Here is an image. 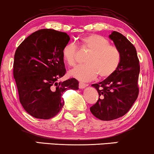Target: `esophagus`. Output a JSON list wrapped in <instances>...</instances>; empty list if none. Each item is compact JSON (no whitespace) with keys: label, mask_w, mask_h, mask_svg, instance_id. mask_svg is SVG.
<instances>
[{"label":"esophagus","mask_w":154,"mask_h":154,"mask_svg":"<svg viewBox=\"0 0 154 154\" xmlns=\"http://www.w3.org/2000/svg\"><path fill=\"white\" fill-rule=\"evenodd\" d=\"M87 86H88V85L84 84V83L79 82V88H86Z\"/></svg>","instance_id":"1"}]
</instances>
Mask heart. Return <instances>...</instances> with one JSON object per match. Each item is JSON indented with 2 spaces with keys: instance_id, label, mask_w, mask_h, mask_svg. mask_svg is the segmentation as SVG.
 I'll return each mask as SVG.
<instances>
[{
  "instance_id": "heart-1",
  "label": "heart",
  "mask_w": 154,
  "mask_h": 154,
  "mask_svg": "<svg viewBox=\"0 0 154 154\" xmlns=\"http://www.w3.org/2000/svg\"><path fill=\"white\" fill-rule=\"evenodd\" d=\"M83 48L89 51L85 59V64L77 66L69 72L70 75L81 81H89L98 75L104 79L111 76L117 70L122 60L119 49L110 45L105 37L96 34H88L81 39ZM78 48L73 43H68L63 47L62 55L70 66L77 62Z\"/></svg>"
}]
</instances>
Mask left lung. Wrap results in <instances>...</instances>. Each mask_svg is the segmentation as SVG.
Segmentation results:
<instances>
[{"label":"left lung","mask_w":154,"mask_h":154,"mask_svg":"<svg viewBox=\"0 0 154 154\" xmlns=\"http://www.w3.org/2000/svg\"><path fill=\"white\" fill-rule=\"evenodd\" d=\"M122 55V60L111 76L92 84L99 98L90 107L91 112L101 120L109 121L122 117L129 111L138 96L140 73L136 49L122 34L113 32L109 36Z\"/></svg>","instance_id":"1"}]
</instances>
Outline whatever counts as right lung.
<instances>
[{
  "mask_svg": "<svg viewBox=\"0 0 154 154\" xmlns=\"http://www.w3.org/2000/svg\"><path fill=\"white\" fill-rule=\"evenodd\" d=\"M70 40L65 32L43 29L26 37L14 55V77L19 100L27 113L48 120L62 109L63 92L79 89L75 79L57 80L66 74L62 55Z\"/></svg>",
  "mask_w": 154,
  "mask_h": 154,
  "instance_id": "add662e5",
  "label": "right lung"
}]
</instances>
